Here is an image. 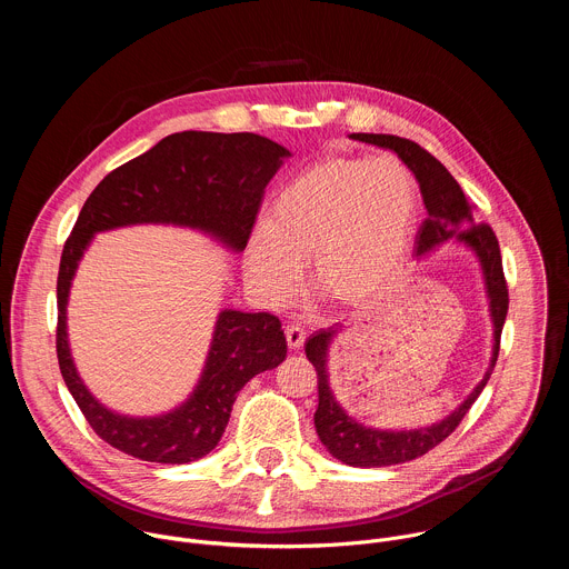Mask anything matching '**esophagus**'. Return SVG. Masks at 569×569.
I'll return each instance as SVG.
<instances>
[{
    "instance_id": "1",
    "label": "esophagus",
    "mask_w": 569,
    "mask_h": 569,
    "mask_svg": "<svg viewBox=\"0 0 569 569\" xmlns=\"http://www.w3.org/2000/svg\"><path fill=\"white\" fill-rule=\"evenodd\" d=\"M303 340H306V333H303V329L299 327V323H288V327H286V342H288V347L290 349H299L303 345Z\"/></svg>"
}]
</instances>
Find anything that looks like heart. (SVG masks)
Masks as SVG:
<instances>
[{
  "instance_id": "1",
  "label": "heart",
  "mask_w": 569,
  "mask_h": 569,
  "mask_svg": "<svg viewBox=\"0 0 569 569\" xmlns=\"http://www.w3.org/2000/svg\"><path fill=\"white\" fill-rule=\"evenodd\" d=\"M417 220V184L391 157H331L292 178L270 222L254 229L246 274L270 303L301 286L303 263L317 292L345 306L378 297L396 277Z\"/></svg>"
}]
</instances>
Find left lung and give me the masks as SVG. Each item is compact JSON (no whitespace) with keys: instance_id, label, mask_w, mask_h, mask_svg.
<instances>
[{"instance_id":"1","label":"left lung","mask_w":569,"mask_h":569,"mask_svg":"<svg viewBox=\"0 0 569 569\" xmlns=\"http://www.w3.org/2000/svg\"><path fill=\"white\" fill-rule=\"evenodd\" d=\"M351 137L365 143L389 148L405 161V164H408V169L419 180L421 196L428 209V218L423 220L417 233V250H415L417 257L435 250L437 246H441V242L450 238L470 248L477 254L483 272L486 295H489V308L493 319V358L481 382L443 421L428 428H417V430H376L353 421L342 410V405L336 400L333 389L329 385V371H327L329 347L338 336V331H342V323L321 329L308 338L306 358L312 362L317 371L319 405L315 412V428H317L319 441L327 446V450L336 459L349 466L380 468V466L412 461L426 455L428 450H432L435 446H439L443 439H448L457 430V426L468 415L472 402L477 400V396L481 393V389L486 387V382H489L493 373L498 351H500V336H502V327L509 310V288L502 270L500 242L496 238V231L486 222L475 224V218H472L475 207L466 200L457 180L448 173V169L435 154H430L426 148H421L412 139H402L393 134L356 132Z\"/></svg>"}]
</instances>
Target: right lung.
Returning <instances> with one entry per match:
<instances>
[{"instance_id":"right-lung-1","label":"right lung","mask_w":569,"mask_h":569,"mask_svg":"<svg viewBox=\"0 0 569 569\" xmlns=\"http://www.w3.org/2000/svg\"><path fill=\"white\" fill-rule=\"evenodd\" d=\"M290 152L252 132L184 130L108 173L90 193L64 240L58 270L56 351L60 373L92 430L112 448L154 463H189L209 455L250 378L286 360L279 317L222 310L193 393L169 415L123 417L80 380L67 340V297L94 233L141 222L207 231L233 252L246 250L268 182Z\"/></svg>"}]
</instances>
